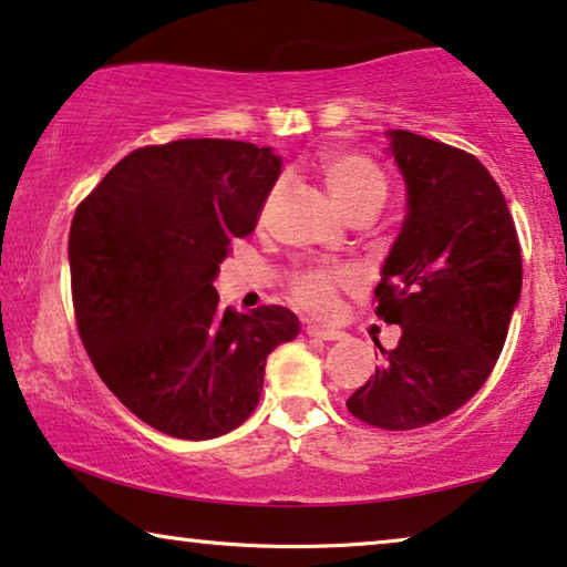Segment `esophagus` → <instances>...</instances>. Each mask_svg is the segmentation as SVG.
Segmentation results:
<instances>
[{
    "label": "esophagus",
    "instance_id": "esophagus-1",
    "mask_svg": "<svg viewBox=\"0 0 567 567\" xmlns=\"http://www.w3.org/2000/svg\"><path fill=\"white\" fill-rule=\"evenodd\" d=\"M306 333H308V337H313V339H323V341H339L341 337H344V333H341V331L321 329V326H308Z\"/></svg>",
    "mask_w": 567,
    "mask_h": 567
}]
</instances>
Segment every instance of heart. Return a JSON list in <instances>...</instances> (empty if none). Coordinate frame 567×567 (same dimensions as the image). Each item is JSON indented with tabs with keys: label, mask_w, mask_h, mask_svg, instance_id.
Masks as SVG:
<instances>
[{
	"label": "heart",
	"mask_w": 567,
	"mask_h": 567,
	"mask_svg": "<svg viewBox=\"0 0 567 567\" xmlns=\"http://www.w3.org/2000/svg\"><path fill=\"white\" fill-rule=\"evenodd\" d=\"M321 177L329 187L333 200L341 210L352 215L362 207H380L385 200L388 182L380 166L357 151H329L321 156ZM275 200V193L267 197L261 207V218L269 213V205ZM354 285V275L349 269L337 267H308L290 280V298L298 308L310 316L329 318L337 313L339 292Z\"/></svg>",
	"instance_id": "heart-1"
}]
</instances>
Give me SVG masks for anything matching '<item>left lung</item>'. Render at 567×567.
<instances>
[{
  "label": "left lung",
  "instance_id": "1",
  "mask_svg": "<svg viewBox=\"0 0 567 567\" xmlns=\"http://www.w3.org/2000/svg\"><path fill=\"white\" fill-rule=\"evenodd\" d=\"M409 215L374 287V313L401 326L395 349L347 409L409 432L462 409L504 349L522 292V246L506 197L467 151L390 133Z\"/></svg>",
  "mask_w": 567,
  "mask_h": 567
}]
</instances>
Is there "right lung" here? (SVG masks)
<instances>
[{
	"label": "right lung",
	"instance_id": "add662e5",
	"mask_svg": "<svg viewBox=\"0 0 567 567\" xmlns=\"http://www.w3.org/2000/svg\"><path fill=\"white\" fill-rule=\"evenodd\" d=\"M280 158L228 138L135 148L79 203L69 234L76 329L102 382L143 424L215 440L257 409L282 306L220 308L213 280L257 226Z\"/></svg>",
	"mask_w": 567,
	"mask_h": 567
}]
</instances>
